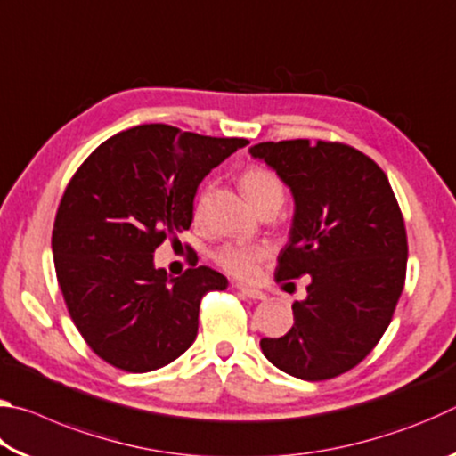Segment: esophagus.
I'll return each mask as SVG.
<instances>
[{
    "mask_svg": "<svg viewBox=\"0 0 456 456\" xmlns=\"http://www.w3.org/2000/svg\"><path fill=\"white\" fill-rule=\"evenodd\" d=\"M239 293H241L243 297L256 299V302H264V299H267V296H265L264 291H259V289H251V288H239Z\"/></svg>",
    "mask_w": 456,
    "mask_h": 456,
    "instance_id": "1",
    "label": "esophagus"
}]
</instances>
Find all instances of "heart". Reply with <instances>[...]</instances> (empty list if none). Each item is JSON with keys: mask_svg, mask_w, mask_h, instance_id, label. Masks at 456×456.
Returning a JSON list of instances; mask_svg holds the SVG:
<instances>
[{"mask_svg": "<svg viewBox=\"0 0 456 456\" xmlns=\"http://www.w3.org/2000/svg\"><path fill=\"white\" fill-rule=\"evenodd\" d=\"M243 191L259 211L267 207L281 205L283 184L272 168L251 167L241 176ZM205 203V195L199 199L197 213H200ZM269 257V247L261 243H227L215 253V261L223 272L235 277L239 281H253L261 272V264Z\"/></svg>", "mask_w": 456, "mask_h": 456, "instance_id": "b5f03b06", "label": "heart"}]
</instances>
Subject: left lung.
<instances>
[{"label":"left lung","mask_w":456,"mask_h":456,"mask_svg":"<svg viewBox=\"0 0 456 456\" xmlns=\"http://www.w3.org/2000/svg\"><path fill=\"white\" fill-rule=\"evenodd\" d=\"M249 152L296 203L275 281L312 277L307 297L291 305V330L261 339V350L302 380L348 372L380 342L404 288L408 243L395 192L372 159L342 142L297 138Z\"/></svg>","instance_id":"8db88e82"}]
</instances>
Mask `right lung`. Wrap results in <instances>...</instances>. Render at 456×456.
I'll use <instances>...</instances> for the list:
<instances>
[{
	"instance_id": "right-lung-1",
	"label": "right lung",
	"mask_w": 456,
	"mask_h": 456,
	"mask_svg": "<svg viewBox=\"0 0 456 456\" xmlns=\"http://www.w3.org/2000/svg\"><path fill=\"white\" fill-rule=\"evenodd\" d=\"M245 144L142 125L104 141L68 183L53 265L72 322L108 364L151 372L195 342L200 299L227 277L205 265L168 277L152 256L191 227L200 181Z\"/></svg>"
}]
</instances>
